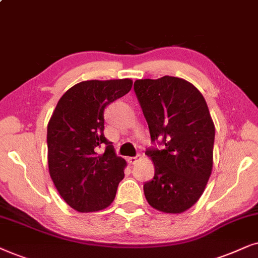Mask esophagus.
Segmentation results:
<instances>
[{
  "mask_svg": "<svg viewBox=\"0 0 258 258\" xmlns=\"http://www.w3.org/2000/svg\"><path fill=\"white\" fill-rule=\"evenodd\" d=\"M139 158H140V156L138 154V156H136V157H130L128 159H127V160H128V163H130V164H136L137 161H138Z\"/></svg>",
  "mask_w": 258,
  "mask_h": 258,
  "instance_id": "34e87169",
  "label": "esophagus"
}]
</instances>
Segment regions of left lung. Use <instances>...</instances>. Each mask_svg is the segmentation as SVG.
<instances>
[{"mask_svg": "<svg viewBox=\"0 0 258 258\" xmlns=\"http://www.w3.org/2000/svg\"><path fill=\"white\" fill-rule=\"evenodd\" d=\"M133 88L154 144L146 150L154 177L144 194L157 210L180 214L198 201L211 174L215 126L207 101L190 82L167 75L137 80Z\"/></svg>", "mask_w": 258, "mask_h": 258, "instance_id": "obj_1", "label": "left lung"}]
</instances>
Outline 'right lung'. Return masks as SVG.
I'll list each match as a JSON object with an SVG mask.
<instances>
[{"label":"right lung","instance_id":"right-lung-1","mask_svg":"<svg viewBox=\"0 0 258 258\" xmlns=\"http://www.w3.org/2000/svg\"><path fill=\"white\" fill-rule=\"evenodd\" d=\"M132 80H89L68 89L47 127L48 166L63 201L79 212L107 208L114 201L126 161L106 139L105 108L132 88ZM104 147V154L98 149Z\"/></svg>","mask_w":258,"mask_h":258}]
</instances>
